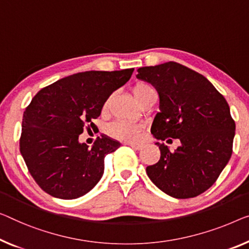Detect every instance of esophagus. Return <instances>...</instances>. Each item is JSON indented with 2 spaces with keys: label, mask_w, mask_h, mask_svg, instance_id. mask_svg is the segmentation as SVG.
Returning a JSON list of instances; mask_svg holds the SVG:
<instances>
[{
  "label": "esophagus",
  "mask_w": 249,
  "mask_h": 249,
  "mask_svg": "<svg viewBox=\"0 0 249 249\" xmlns=\"http://www.w3.org/2000/svg\"><path fill=\"white\" fill-rule=\"evenodd\" d=\"M128 145L134 148V150H141V148L143 147V144H140V143H128Z\"/></svg>",
  "instance_id": "obj_1"
}]
</instances>
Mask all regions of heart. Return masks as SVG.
<instances>
[{"mask_svg": "<svg viewBox=\"0 0 249 249\" xmlns=\"http://www.w3.org/2000/svg\"><path fill=\"white\" fill-rule=\"evenodd\" d=\"M132 92L136 101L140 103L141 101H143L144 98H146L148 95L154 94L155 91L151 85H148L146 83H137L133 86ZM141 131H142V126L127 123V122H116V123H114L108 128L110 135L116 137V139L124 141L135 140L136 137L140 135Z\"/></svg>", "mask_w": 249, "mask_h": 249, "instance_id": "obj_1", "label": "heart"}]
</instances>
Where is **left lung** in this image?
<instances>
[{"label": "left lung", "mask_w": 249, "mask_h": 249, "mask_svg": "<svg viewBox=\"0 0 249 249\" xmlns=\"http://www.w3.org/2000/svg\"><path fill=\"white\" fill-rule=\"evenodd\" d=\"M136 77L150 83L160 97L152 134L157 140L172 137L181 142L174 152L157 142L161 157L146 168L148 178L173 198L201 195L231 157L236 125L228 103L205 76L174 61L142 67Z\"/></svg>", "instance_id": "obj_1"}]
</instances>
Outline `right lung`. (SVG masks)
Listing matches in <instances>:
<instances>
[{"label": "right lung", "instance_id": "obj_1", "mask_svg": "<svg viewBox=\"0 0 249 249\" xmlns=\"http://www.w3.org/2000/svg\"><path fill=\"white\" fill-rule=\"evenodd\" d=\"M134 68L85 71L42 88L25 108L20 152L33 179L47 194L76 199L91 190L104 173V159L121 146L107 136L91 147L78 137L94 126L113 91L127 83Z\"/></svg>", "mask_w": 249, "mask_h": 249}]
</instances>
